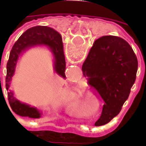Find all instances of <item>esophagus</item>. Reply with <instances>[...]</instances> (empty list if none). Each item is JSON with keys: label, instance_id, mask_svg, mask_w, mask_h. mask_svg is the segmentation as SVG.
Here are the masks:
<instances>
[{"label": "esophagus", "instance_id": "34e87169", "mask_svg": "<svg viewBox=\"0 0 146 146\" xmlns=\"http://www.w3.org/2000/svg\"><path fill=\"white\" fill-rule=\"evenodd\" d=\"M76 126H78V125H76ZM74 127H75V125H74ZM80 131H82V132H86V129H87V127H86V129H84L83 127L81 126H79V127H76Z\"/></svg>", "mask_w": 146, "mask_h": 146}]
</instances>
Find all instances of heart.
Returning <instances> with one entry per match:
<instances>
[{"instance_id":"obj_1","label":"heart","mask_w":146,"mask_h":146,"mask_svg":"<svg viewBox=\"0 0 146 146\" xmlns=\"http://www.w3.org/2000/svg\"><path fill=\"white\" fill-rule=\"evenodd\" d=\"M66 106L70 112L76 115H82L83 107L88 113L93 115L98 114L100 110V101L98 97L93 93H89L84 99V93L80 89H76L70 93Z\"/></svg>"}]
</instances>
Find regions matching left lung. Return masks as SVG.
<instances>
[{"label": "left lung", "instance_id": "8db88e82", "mask_svg": "<svg viewBox=\"0 0 146 146\" xmlns=\"http://www.w3.org/2000/svg\"><path fill=\"white\" fill-rule=\"evenodd\" d=\"M137 67L136 54L123 38L104 36L94 41L82 70L88 84L105 102L96 126L106 124L120 112L135 83Z\"/></svg>", "mask_w": 146, "mask_h": 146}]
</instances>
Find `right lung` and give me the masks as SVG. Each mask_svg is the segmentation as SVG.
I'll list each match as a JSON object with an SVG mask.
<instances>
[{
	"label": "right lung",
	"instance_id": "1",
	"mask_svg": "<svg viewBox=\"0 0 146 146\" xmlns=\"http://www.w3.org/2000/svg\"><path fill=\"white\" fill-rule=\"evenodd\" d=\"M37 46H45L50 49L53 58V69L55 73L66 79V61L62 36L53 28L46 26H36L29 28L19 38L14 44L7 62V74L5 87L8 91V100L10 107L15 114L31 119H40L42 112L36 107L23 103L14 97V92L9 88L14 76L16 66L22 54L27 49Z\"/></svg>",
	"mask_w": 146,
	"mask_h": 146
}]
</instances>
